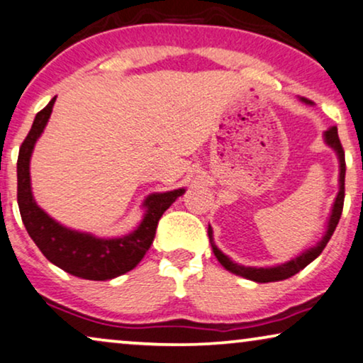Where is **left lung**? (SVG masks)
<instances>
[{"instance_id":"obj_1","label":"left lung","mask_w":363,"mask_h":363,"mask_svg":"<svg viewBox=\"0 0 363 363\" xmlns=\"http://www.w3.org/2000/svg\"><path fill=\"white\" fill-rule=\"evenodd\" d=\"M301 101L306 104H312L311 101L306 98H301ZM323 143L335 151L337 159H339V192H337L335 201H333L332 204L330 216H328L327 219L325 232H323L322 239L318 240L315 245L306 249L303 252H301L298 255H296V257H292L291 260H287V262L284 264L272 265V267H249V265L234 262L229 255H225L219 247H217L214 242V232H212V227L209 225L207 234H209L212 252H214L217 260H219L220 265L225 270H229V272L235 275H240V277L244 279L254 280V282H259V284L279 282V280H286L289 277H292V275H296L297 272H301L302 269H306L312 260H315L318 255L322 254V250L325 249L327 242L330 240L337 224H339L342 209H344V197H345V154H344V149H342L339 133H337L335 125H332V128H328L327 131L323 133Z\"/></svg>"}]
</instances>
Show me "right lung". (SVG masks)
I'll use <instances>...</instances> for the list:
<instances>
[{"label":"right lung","mask_w":363,"mask_h":363,"mask_svg":"<svg viewBox=\"0 0 363 363\" xmlns=\"http://www.w3.org/2000/svg\"><path fill=\"white\" fill-rule=\"evenodd\" d=\"M56 98L50 101L33 121L18 156V206L23 224L43 255L65 272L88 280H109L133 270L141 262L156 235L164 212L184 194L186 189L152 192L143 201V220L121 238H98L91 232L66 227L36 204L31 189L30 162L36 141L45 131Z\"/></svg>","instance_id":"add662e5"}]
</instances>
